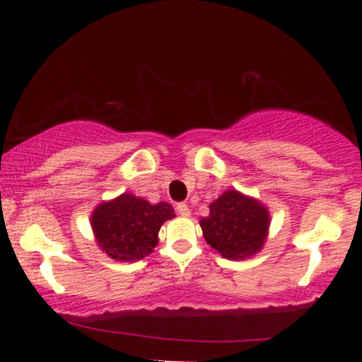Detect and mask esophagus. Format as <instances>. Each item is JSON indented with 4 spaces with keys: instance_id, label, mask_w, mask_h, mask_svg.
I'll return each mask as SVG.
<instances>
[{
    "instance_id": "esophagus-1",
    "label": "esophagus",
    "mask_w": 362,
    "mask_h": 362,
    "mask_svg": "<svg viewBox=\"0 0 362 362\" xmlns=\"http://www.w3.org/2000/svg\"><path fill=\"white\" fill-rule=\"evenodd\" d=\"M176 212L182 217H187L189 216V206H187L186 202H180V204L176 206Z\"/></svg>"
}]
</instances>
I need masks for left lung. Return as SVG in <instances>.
I'll return each instance as SVG.
<instances>
[{
	"mask_svg": "<svg viewBox=\"0 0 362 362\" xmlns=\"http://www.w3.org/2000/svg\"><path fill=\"white\" fill-rule=\"evenodd\" d=\"M202 235L224 259L245 260L265 245L270 227L269 207L237 189L224 191L199 221Z\"/></svg>",
	"mask_w": 362,
	"mask_h": 362,
	"instance_id": "left-lung-1",
	"label": "left lung"
}]
</instances>
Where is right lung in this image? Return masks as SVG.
Returning <instances> with one entry per match:
<instances>
[{"label":"right lung","mask_w":362,"mask_h":362,"mask_svg":"<svg viewBox=\"0 0 362 362\" xmlns=\"http://www.w3.org/2000/svg\"><path fill=\"white\" fill-rule=\"evenodd\" d=\"M176 217L168 202L151 204L130 192L103 201L92 211L90 226L97 245L117 262H136L158 245V232Z\"/></svg>","instance_id":"1"}]
</instances>
